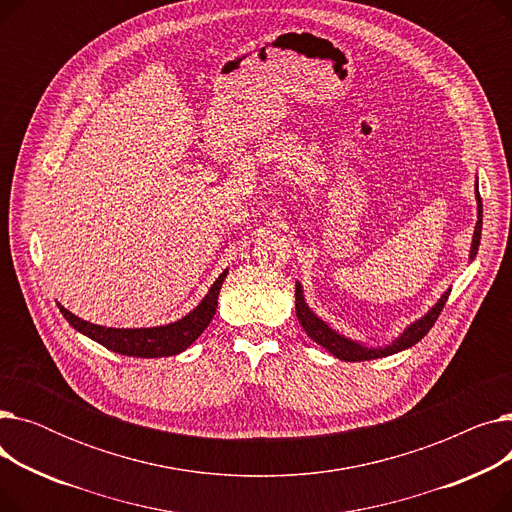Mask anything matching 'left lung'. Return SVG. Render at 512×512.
<instances>
[{
  "instance_id": "1",
  "label": "left lung",
  "mask_w": 512,
  "mask_h": 512,
  "mask_svg": "<svg viewBox=\"0 0 512 512\" xmlns=\"http://www.w3.org/2000/svg\"><path fill=\"white\" fill-rule=\"evenodd\" d=\"M475 201H477V222H475V232H473V240H471L469 261L475 259L477 249H479V240H481V218H483L481 213H483V207H481L479 184L477 182H475ZM294 286H297V288H294V299H297V301H294V305H297V317L301 321L303 330L307 332V336L311 340H315L317 344L324 346L326 351H330L336 359L351 361V363L353 361H371V359L388 357V355L400 353V351H405V348H411L413 344H417L436 324V319H438L440 311L444 309V305L448 301V294H450V288H448L432 309H429L425 315H421L419 319L411 321V324L405 330H402L392 342L382 344V346H365L359 340H353V338L340 334L338 330H334L328 324V321H324L319 315H315L313 309L305 301V292H303L301 282L297 280V284H294Z\"/></svg>"
}]
</instances>
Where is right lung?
<instances>
[{
	"mask_svg": "<svg viewBox=\"0 0 512 512\" xmlns=\"http://www.w3.org/2000/svg\"><path fill=\"white\" fill-rule=\"evenodd\" d=\"M228 270H224L218 280L209 288V292L201 299V303L188 311L184 317L172 321L166 326H153V328H107L91 324L87 319H80L66 307H60L62 315L68 324L83 336L99 342L107 351H114L126 357H139V359H157V357H172L186 351L209 326V321L218 309L220 288Z\"/></svg>",
	"mask_w": 512,
	"mask_h": 512,
	"instance_id": "obj_1",
	"label": "right lung"
}]
</instances>
